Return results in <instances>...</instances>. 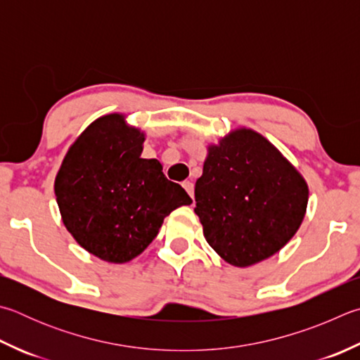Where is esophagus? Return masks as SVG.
I'll use <instances>...</instances> for the list:
<instances>
[{"instance_id": "esophagus-1", "label": "esophagus", "mask_w": 360, "mask_h": 360, "mask_svg": "<svg viewBox=\"0 0 360 360\" xmlns=\"http://www.w3.org/2000/svg\"><path fill=\"white\" fill-rule=\"evenodd\" d=\"M182 187H184L186 191H187V193L191 195V198H193V184H192V182L191 181H184V182H182Z\"/></svg>"}]
</instances>
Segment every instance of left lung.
<instances>
[{
  "label": "left lung",
  "instance_id": "1",
  "mask_svg": "<svg viewBox=\"0 0 360 360\" xmlns=\"http://www.w3.org/2000/svg\"><path fill=\"white\" fill-rule=\"evenodd\" d=\"M195 201L207 244L226 263L247 267L296 234L309 186L269 140L243 127L207 148Z\"/></svg>",
  "mask_w": 360,
  "mask_h": 360
}]
</instances>
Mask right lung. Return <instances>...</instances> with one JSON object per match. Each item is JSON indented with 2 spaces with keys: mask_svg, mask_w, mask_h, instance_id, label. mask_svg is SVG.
Instances as JSON below:
<instances>
[{
  "mask_svg": "<svg viewBox=\"0 0 360 360\" xmlns=\"http://www.w3.org/2000/svg\"><path fill=\"white\" fill-rule=\"evenodd\" d=\"M145 134L120 113L91 122L55 179L63 224L84 250L127 263L158 236L163 219L192 198L158 159H141Z\"/></svg>",
  "mask_w": 360,
  "mask_h": 360,
  "instance_id": "1",
  "label": "right lung"
}]
</instances>
